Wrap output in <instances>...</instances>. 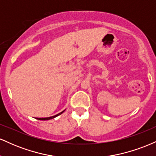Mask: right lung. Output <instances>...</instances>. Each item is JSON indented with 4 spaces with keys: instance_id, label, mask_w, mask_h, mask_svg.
<instances>
[{
    "instance_id": "add662e5",
    "label": "right lung",
    "mask_w": 156,
    "mask_h": 156,
    "mask_svg": "<svg viewBox=\"0 0 156 156\" xmlns=\"http://www.w3.org/2000/svg\"><path fill=\"white\" fill-rule=\"evenodd\" d=\"M64 111L65 110H64L63 112H62L61 113H59V114H56V115H55V116H53V117H45V118H36V119H39V120H48V119H53V118H55V117H57V116H58V115H60V114H62V113H63Z\"/></svg>"
}]
</instances>
